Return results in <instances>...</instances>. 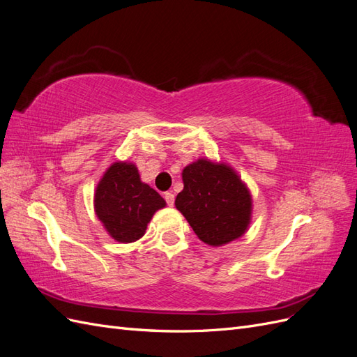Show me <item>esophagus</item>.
Segmentation results:
<instances>
[{"mask_svg": "<svg viewBox=\"0 0 357 357\" xmlns=\"http://www.w3.org/2000/svg\"><path fill=\"white\" fill-rule=\"evenodd\" d=\"M164 198H165V201H167V204L169 205V207H172V205H174V199H176L174 193H172V192H165L164 193Z\"/></svg>", "mask_w": 357, "mask_h": 357, "instance_id": "1", "label": "esophagus"}]
</instances>
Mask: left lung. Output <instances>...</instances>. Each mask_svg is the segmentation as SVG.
Wrapping results in <instances>:
<instances>
[{
    "label": "left lung",
    "mask_w": 357,
    "mask_h": 357,
    "mask_svg": "<svg viewBox=\"0 0 357 357\" xmlns=\"http://www.w3.org/2000/svg\"><path fill=\"white\" fill-rule=\"evenodd\" d=\"M181 178L185 188L176 198V208L202 243L220 247L247 232L252 193L231 165L199 158L183 168Z\"/></svg>",
    "instance_id": "1"
}]
</instances>
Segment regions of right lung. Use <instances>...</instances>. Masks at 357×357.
<instances>
[{
  "mask_svg": "<svg viewBox=\"0 0 357 357\" xmlns=\"http://www.w3.org/2000/svg\"><path fill=\"white\" fill-rule=\"evenodd\" d=\"M165 205L128 160H117L105 169L93 195L96 218L113 240L125 244L142 238L153 214Z\"/></svg>",
  "mask_w": 357,
  "mask_h": 357,
  "instance_id": "1",
  "label": "right lung"
}]
</instances>
